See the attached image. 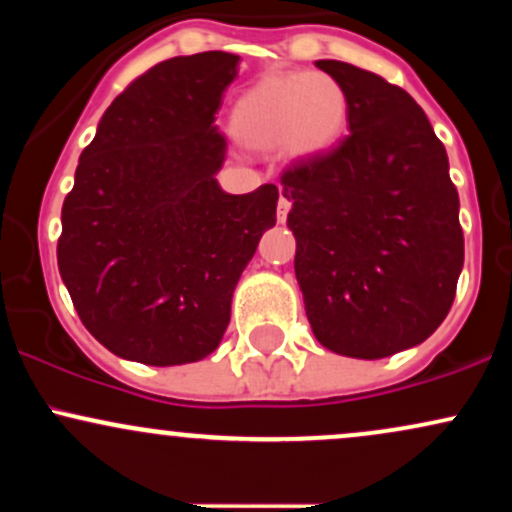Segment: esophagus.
I'll return each instance as SVG.
<instances>
[{"label":"esophagus","mask_w":512,"mask_h":512,"mask_svg":"<svg viewBox=\"0 0 512 512\" xmlns=\"http://www.w3.org/2000/svg\"><path fill=\"white\" fill-rule=\"evenodd\" d=\"M289 209H291V199L286 197V192L281 190V197H279V207H276V219L279 223L286 221V216H289Z\"/></svg>","instance_id":"obj_1"}]
</instances>
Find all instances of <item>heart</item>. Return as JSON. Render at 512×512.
<instances>
[{
  "instance_id": "1",
  "label": "heart",
  "mask_w": 512,
  "mask_h": 512,
  "mask_svg": "<svg viewBox=\"0 0 512 512\" xmlns=\"http://www.w3.org/2000/svg\"><path fill=\"white\" fill-rule=\"evenodd\" d=\"M349 98L325 72L269 74L233 105L231 129L257 151H284L291 161H315L337 146L346 127Z\"/></svg>"
}]
</instances>
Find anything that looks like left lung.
Wrapping results in <instances>:
<instances>
[{
	"label": "left lung",
	"instance_id": "obj_1",
	"mask_svg": "<svg viewBox=\"0 0 512 512\" xmlns=\"http://www.w3.org/2000/svg\"><path fill=\"white\" fill-rule=\"evenodd\" d=\"M349 134L281 175L296 279L325 349L385 358L426 342L455 301L464 264L460 197L445 146L404 88L337 60Z\"/></svg>",
	"mask_w": 512,
	"mask_h": 512
}]
</instances>
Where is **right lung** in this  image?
<instances>
[{
    "instance_id": "obj_1",
    "label": "right lung",
    "mask_w": 512,
    "mask_h": 512,
    "mask_svg": "<svg viewBox=\"0 0 512 512\" xmlns=\"http://www.w3.org/2000/svg\"><path fill=\"white\" fill-rule=\"evenodd\" d=\"M240 57H173L110 103L62 204L57 264L81 322L105 349L146 366L209 356L236 284L276 223V185L228 195L216 173L221 96Z\"/></svg>"
}]
</instances>
